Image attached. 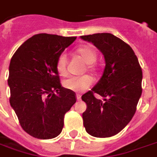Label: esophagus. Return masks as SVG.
<instances>
[{
    "mask_svg": "<svg viewBox=\"0 0 157 157\" xmlns=\"http://www.w3.org/2000/svg\"><path fill=\"white\" fill-rule=\"evenodd\" d=\"M76 99L78 101H80L81 99V94H76Z\"/></svg>",
    "mask_w": 157,
    "mask_h": 157,
    "instance_id": "1",
    "label": "esophagus"
}]
</instances>
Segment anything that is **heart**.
<instances>
[{
	"instance_id": "heart-1",
	"label": "heart",
	"mask_w": 157,
	"mask_h": 157,
	"mask_svg": "<svg viewBox=\"0 0 157 157\" xmlns=\"http://www.w3.org/2000/svg\"><path fill=\"white\" fill-rule=\"evenodd\" d=\"M76 52L80 54L84 62L87 64L88 69L91 70L94 68L93 63L97 59V53L94 48L85 45L79 47L76 50ZM57 71H59L60 75H65L67 73V55L64 53L59 54L56 63ZM65 88L69 90L74 92H82L90 88L93 84V80L90 76H71L64 81Z\"/></svg>"
}]
</instances>
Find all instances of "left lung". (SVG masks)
Wrapping results in <instances>:
<instances>
[{
  "label": "left lung",
  "mask_w": 157,
  "mask_h": 157,
  "mask_svg": "<svg viewBox=\"0 0 157 157\" xmlns=\"http://www.w3.org/2000/svg\"><path fill=\"white\" fill-rule=\"evenodd\" d=\"M104 55L103 76L91 90L81 96L87 104L83 112L86 132L97 138H107L121 132L135 114L142 94L143 71L134 50L111 33L81 36ZM98 93L105 99L95 98Z\"/></svg>",
  "instance_id": "8db88e82"
}]
</instances>
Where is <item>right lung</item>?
<instances>
[{
	"label": "right lung",
	"mask_w": 157,
	"mask_h": 157,
	"mask_svg": "<svg viewBox=\"0 0 157 157\" xmlns=\"http://www.w3.org/2000/svg\"><path fill=\"white\" fill-rule=\"evenodd\" d=\"M76 36L40 33L20 45L11 58L8 85L10 103L21 127L40 139L62 132L64 116L76 102L75 92L60 83L56 63Z\"/></svg>",
	"instance_id": "add662e5"
}]
</instances>
